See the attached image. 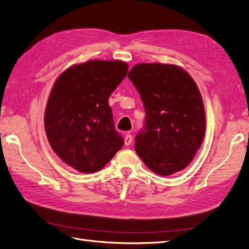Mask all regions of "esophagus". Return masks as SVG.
<instances>
[{
    "mask_svg": "<svg viewBox=\"0 0 249 249\" xmlns=\"http://www.w3.org/2000/svg\"><path fill=\"white\" fill-rule=\"evenodd\" d=\"M132 141H133V137H132V135L127 134L126 136L124 137V144H125V145H131V144H132Z\"/></svg>",
    "mask_w": 249,
    "mask_h": 249,
    "instance_id": "obj_1",
    "label": "esophagus"
}]
</instances>
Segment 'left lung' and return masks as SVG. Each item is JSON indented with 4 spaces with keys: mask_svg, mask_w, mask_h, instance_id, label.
Listing matches in <instances>:
<instances>
[{
    "mask_svg": "<svg viewBox=\"0 0 249 249\" xmlns=\"http://www.w3.org/2000/svg\"><path fill=\"white\" fill-rule=\"evenodd\" d=\"M145 110L135 150L160 176L187 167L200 147L206 115L199 90L190 74L171 64L140 63L127 73Z\"/></svg>",
    "mask_w": 249,
    "mask_h": 249,
    "instance_id": "1",
    "label": "left lung"
}]
</instances>
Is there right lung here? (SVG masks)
Segmentation results:
<instances>
[{
	"mask_svg": "<svg viewBox=\"0 0 249 249\" xmlns=\"http://www.w3.org/2000/svg\"><path fill=\"white\" fill-rule=\"evenodd\" d=\"M129 66L114 60H91L60 74L44 113L53 150L64 163L84 173L102 169L124 140L113 120L109 97Z\"/></svg>",
	"mask_w": 249,
	"mask_h": 249,
	"instance_id": "right-lung-1",
	"label": "right lung"
}]
</instances>
